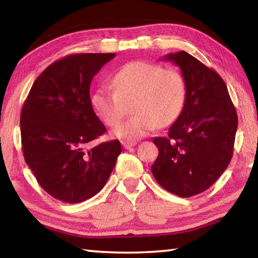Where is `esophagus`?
<instances>
[{
	"mask_svg": "<svg viewBox=\"0 0 258 258\" xmlns=\"http://www.w3.org/2000/svg\"><path fill=\"white\" fill-rule=\"evenodd\" d=\"M121 146H123L125 149H131V148L137 146V141H133V140H124V141H121Z\"/></svg>",
	"mask_w": 258,
	"mask_h": 258,
	"instance_id": "esophagus-1",
	"label": "esophagus"
}]
</instances>
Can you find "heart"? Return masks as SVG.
<instances>
[{
    "label": "heart",
    "instance_id": "1",
    "mask_svg": "<svg viewBox=\"0 0 258 258\" xmlns=\"http://www.w3.org/2000/svg\"><path fill=\"white\" fill-rule=\"evenodd\" d=\"M112 89L100 87L91 103L104 124L116 126L125 113L124 103L132 101L134 115L113 130L123 139L141 138L176 120L184 106L185 82L174 68H161L148 61H132L121 67L111 81Z\"/></svg>",
    "mask_w": 258,
    "mask_h": 258
}]
</instances>
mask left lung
I'll return each mask as SVG.
<instances>
[{
  "instance_id": "1",
  "label": "left lung",
  "mask_w": 258,
  "mask_h": 258,
  "mask_svg": "<svg viewBox=\"0 0 258 258\" xmlns=\"http://www.w3.org/2000/svg\"><path fill=\"white\" fill-rule=\"evenodd\" d=\"M164 60L181 68L185 100L180 116L163 138L152 175L165 190L187 198L202 194L222 175L233 155L238 116L224 81L185 51Z\"/></svg>"
}]
</instances>
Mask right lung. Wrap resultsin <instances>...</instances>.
<instances>
[{"mask_svg":"<svg viewBox=\"0 0 258 258\" xmlns=\"http://www.w3.org/2000/svg\"><path fill=\"white\" fill-rule=\"evenodd\" d=\"M115 55L81 53L55 61L36 78L21 109L26 164L38 184L63 203L100 192L121 152L118 140L86 149L106 132L91 103V82Z\"/></svg>","mask_w":258,"mask_h":258,"instance_id":"add662e5","label":"right lung"}]
</instances>
